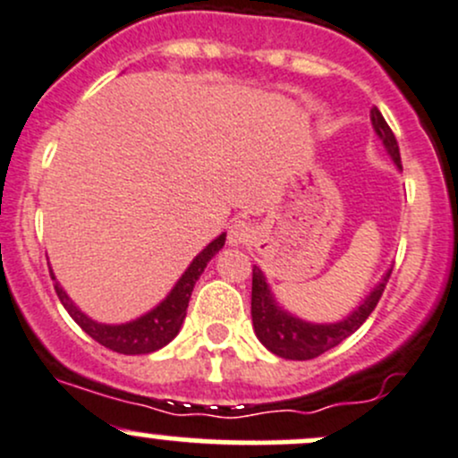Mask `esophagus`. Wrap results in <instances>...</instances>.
<instances>
[{"label": "esophagus", "mask_w": 458, "mask_h": 458, "mask_svg": "<svg viewBox=\"0 0 458 458\" xmlns=\"http://www.w3.org/2000/svg\"><path fill=\"white\" fill-rule=\"evenodd\" d=\"M252 234H254L252 224L245 219H237V221H233L228 228V243L230 245H243L252 239Z\"/></svg>", "instance_id": "obj_1"}]
</instances>
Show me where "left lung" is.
<instances>
[{"label": "left lung", "mask_w": 458, "mask_h": 458, "mask_svg": "<svg viewBox=\"0 0 458 458\" xmlns=\"http://www.w3.org/2000/svg\"><path fill=\"white\" fill-rule=\"evenodd\" d=\"M371 125H374L376 134H378L383 145L389 152L394 163L402 169L400 160V148L398 140H395L394 132H391L389 123L385 122V117L380 114L378 108L369 110ZM391 269L386 271L385 278L380 280L378 286H374V291L363 300V304L350 313L348 318L336 321V324H310L300 318H293L291 313H286L284 309H280L276 302L274 293L269 291L267 280H265L263 271L254 265L252 269V324L254 333L259 336L260 344L265 345L269 352H274L280 359L289 360H309L318 359L324 352L333 350L335 345H339L341 341L348 339L352 333L363 326V321L369 318L371 310L376 309L378 300L383 298V291L389 280Z\"/></svg>", "instance_id": "8db88e82"}]
</instances>
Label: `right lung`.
<instances>
[{
  "label": "right lung",
  "instance_id": "right-lung-1",
  "mask_svg": "<svg viewBox=\"0 0 458 458\" xmlns=\"http://www.w3.org/2000/svg\"><path fill=\"white\" fill-rule=\"evenodd\" d=\"M224 243L225 234H219L213 243L206 245L202 252L195 256L193 263L189 265V269L184 271L182 278L175 283L172 293L156 306V309L145 313L143 318L128 321V324H98V321L87 318V315L69 300V295L64 293L63 286L58 283H54V289H56L60 302L67 309V313L72 315L75 324H78L89 336H93L98 344H102L104 348L119 352V354H149V352L165 348V345L180 333V326H182L184 318H187L191 291H193V286L198 283L199 276H202L208 260L224 248ZM52 280H56L54 274Z\"/></svg>",
  "mask_w": 458,
  "mask_h": 458
}]
</instances>
